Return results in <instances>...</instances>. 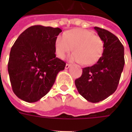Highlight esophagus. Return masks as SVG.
<instances>
[{"mask_svg":"<svg viewBox=\"0 0 132 132\" xmlns=\"http://www.w3.org/2000/svg\"><path fill=\"white\" fill-rule=\"evenodd\" d=\"M70 64H66V66H65V68H66V69H68V68H70Z\"/></svg>","mask_w":132,"mask_h":132,"instance_id":"1","label":"esophagus"}]
</instances>
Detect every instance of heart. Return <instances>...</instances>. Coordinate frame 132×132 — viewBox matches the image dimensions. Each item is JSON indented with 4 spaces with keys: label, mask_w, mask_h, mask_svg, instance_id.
Masks as SVG:
<instances>
[{
    "label": "heart",
    "mask_w": 132,
    "mask_h": 132,
    "mask_svg": "<svg viewBox=\"0 0 132 132\" xmlns=\"http://www.w3.org/2000/svg\"><path fill=\"white\" fill-rule=\"evenodd\" d=\"M73 48V53L68 57L70 62H81L92 65L98 62L104 51V42L91 31L75 29L57 36L55 40V50L60 59H64Z\"/></svg>",
    "instance_id": "b5f03b06"
}]
</instances>
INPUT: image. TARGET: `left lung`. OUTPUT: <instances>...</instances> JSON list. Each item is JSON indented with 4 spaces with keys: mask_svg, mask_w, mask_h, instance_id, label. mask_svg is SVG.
I'll return each mask as SVG.
<instances>
[{
    "mask_svg": "<svg viewBox=\"0 0 132 132\" xmlns=\"http://www.w3.org/2000/svg\"><path fill=\"white\" fill-rule=\"evenodd\" d=\"M104 42L101 57L93 66L83 68L79 78L75 81L79 93L88 101L98 103L117 90L125 64L124 47L111 32L94 27Z\"/></svg>",
    "mask_w": 132,
    "mask_h": 132,
    "instance_id": "1",
    "label": "left lung"
}]
</instances>
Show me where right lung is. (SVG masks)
<instances>
[{
	"label": "right lung",
	"mask_w": 132,
	"mask_h": 132,
	"mask_svg": "<svg viewBox=\"0 0 132 132\" xmlns=\"http://www.w3.org/2000/svg\"><path fill=\"white\" fill-rule=\"evenodd\" d=\"M60 28L35 25L24 31L11 47L8 72L14 94L26 102L38 101L49 92L66 63L56 57Z\"/></svg>",
	"instance_id": "obj_1"
}]
</instances>
